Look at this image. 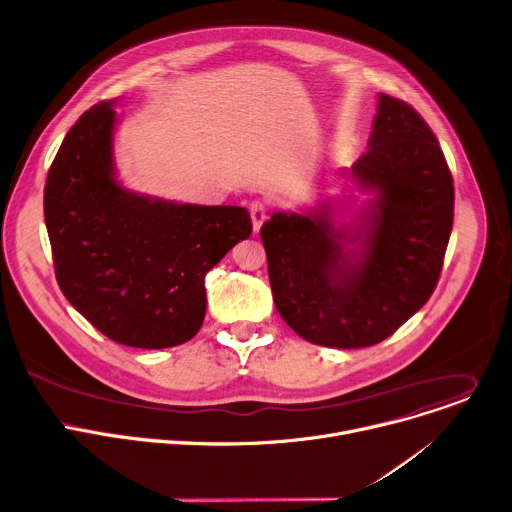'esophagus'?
Returning a JSON list of instances; mask_svg holds the SVG:
<instances>
[{"label":"esophagus","instance_id":"34e87169","mask_svg":"<svg viewBox=\"0 0 512 512\" xmlns=\"http://www.w3.org/2000/svg\"><path fill=\"white\" fill-rule=\"evenodd\" d=\"M250 217H252L254 232L258 234L262 223L268 219V207H266L262 201H252V203H250Z\"/></svg>","mask_w":512,"mask_h":512}]
</instances>
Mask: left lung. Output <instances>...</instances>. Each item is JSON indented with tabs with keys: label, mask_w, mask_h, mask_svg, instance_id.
<instances>
[{
	"label": "left lung",
	"mask_w": 512,
	"mask_h": 512,
	"mask_svg": "<svg viewBox=\"0 0 512 512\" xmlns=\"http://www.w3.org/2000/svg\"><path fill=\"white\" fill-rule=\"evenodd\" d=\"M356 183L376 193L354 221L333 205L274 213L260 230L276 311L325 348H368L433 295L453 223V179L427 122L405 101L378 95Z\"/></svg>",
	"instance_id": "1"
}]
</instances>
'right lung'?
Returning <instances> with one entry per match:
<instances>
[{
    "mask_svg": "<svg viewBox=\"0 0 512 512\" xmlns=\"http://www.w3.org/2000/svg\"><path fill=\"white\" fill-rule=\"evenodd\" d=\"M116 109H87L44 187L54 272L67 301L130 348L181 346L201 329L205 274L250 238L244 207L191 205L124 189L113 166Z\"/></svg>",
    "mask_w": 512,
    "mask_h": 512,
    "instance_id": "add662e5",
    "label": "right lung"
}]
</instances>
